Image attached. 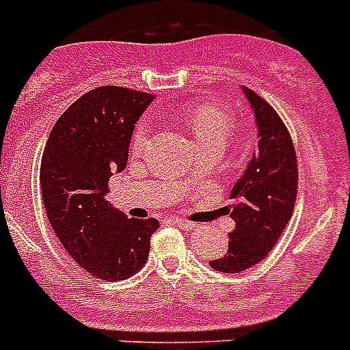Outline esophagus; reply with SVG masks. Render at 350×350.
I'll use <instances>...</instances> for the list:
<instances>
[{"mask_svg": "<svg viewBox=\"0 0 350 350\" xmlns=\"http://www.w3.org/2000/svg\"><path fill=\"white\" fill-rule=\"evenodd\" d=\"M172 223L178 224V226H181V228H189V230L194 228V223L189 219H183V217H174V219H172Z\"/></svg>", "mask_w": 350, "mask_h": 350, "instance_id": "1", "label": "esophagus"}]
</instances>
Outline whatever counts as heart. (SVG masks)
Wrapping results in <instances>:
<instances>
[{
    "label": "heart",
    "instance_id": "b5f03b06",
    "mask_svg": "<svg viewBox=\"0 0 350 350\" xmlns=\"http://www.w3.org/2000/svg\"><path fill=\"white\" fill-rule=\"evenodd\" d=\"M185 120L190 126L194 133L196 144H210V142H217V144H226L232 138L235 131L234 118L217 106H200L194 109L187 111ZM150 126L147 120H142L136 126L133 138H131V147L133 152H142L146 149L147 142H149Z\"/></svg>",
    "mask_w": 350,
    "mask_h": 350
}]
</instances>
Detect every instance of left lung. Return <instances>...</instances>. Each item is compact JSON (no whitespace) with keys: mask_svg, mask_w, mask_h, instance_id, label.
<instances>
[{"mask_svg":"<svg viewBox=\"0 0 350 350\" xmlns=\"http://www.w3.org/2000/svg\"><path fill=\"white\" fill-rule=\"evenodd\" d=\"M241 90L255 116L258 144L230 194L235 200L228 210L235 228L228 235V252L210 262L223 273H241L264 260L291 219L297 200V154L288 127L257 93Z\"/></svg>","mask_w":350,"mask_h":350,"instance_id":"left-lung-1","label":"left lung"}]
</instances>
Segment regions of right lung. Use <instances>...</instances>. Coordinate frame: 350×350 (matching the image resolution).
Returning <instances> with one entry per match:
<instances>
[{"mask_svg": "<svg viewBox=\"0 0 350 350\" xmlns=\"http://www.w3.org/2000/svg\"><path fill=\"white\" fill-rule=\"evenodd\" d=\"M154 95L102 86L61 115L41 160L48 221L77 264L102 280H124L149 257L160 223L133 219L106 201L107 181L129 158L135 124Z\"/></svg>", "mask_w": 350, "mask_h": 350, "instance_id": "add662e5", "label": "right lung"}]
</instances>
